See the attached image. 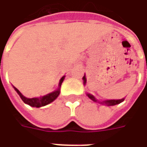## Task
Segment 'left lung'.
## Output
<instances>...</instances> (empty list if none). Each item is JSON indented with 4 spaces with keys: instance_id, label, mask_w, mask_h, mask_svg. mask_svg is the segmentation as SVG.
<instances>
[{
    "instance_id": "8db88e82",
    "label": "left lung",
    "mask_w": 147,
    "mask_h": 147,
    "mask_svg": "<svg viewBox=\"0 0 147 147\" xmlns=\"http://www.w3.org/2000/svg\"><path fill=\"white\" fill-rule=\"evenodd\" d=\"M82 79H83V83L84 85H86V76L82 77ZM86 95L88 96V97L90 99H91L92 100L94 101V102H97V100L95 98V96H93L90 93H87ZM125 98L121 99V100H104V101H99V103L101 104H105L107 106H114V105H116V104H118L121 103L122 101H124Z\"/></svg>"
}]
</instances>
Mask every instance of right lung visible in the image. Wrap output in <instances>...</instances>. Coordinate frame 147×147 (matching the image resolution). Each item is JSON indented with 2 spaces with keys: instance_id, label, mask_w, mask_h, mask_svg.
Wrapping results in <instances>:
<instances>
[{
  "instance_id": "1",
  "label": "right lung",
  "mask_w": 147,
  "mask_h": 147,
  "mask_svg": "<svg viewBox=\"0 0 147 147\" xmlns=\"http://www.w3.org/2000/svg\"><path fill=\"white\" fill-rule=\"evenodd\" d=\"M65 76L61 78V79H60V82H59V85H58V88H57V90H55L54 92H52V93H49L47 95L43 96H40V97H36V98H27L26 96H24L21 93H20V91L16 88L15 86H13L15 90H16V92L18 93V94L19 95V96L21 97V99L22 100L25 104H29V106H31V107H43V106H45V105H47L50 103H51L53 101L55 100V99L57 98L58 95L60 94V88H61V83L64 81V79H65Z\"/></svg>"
}]
</instances>
